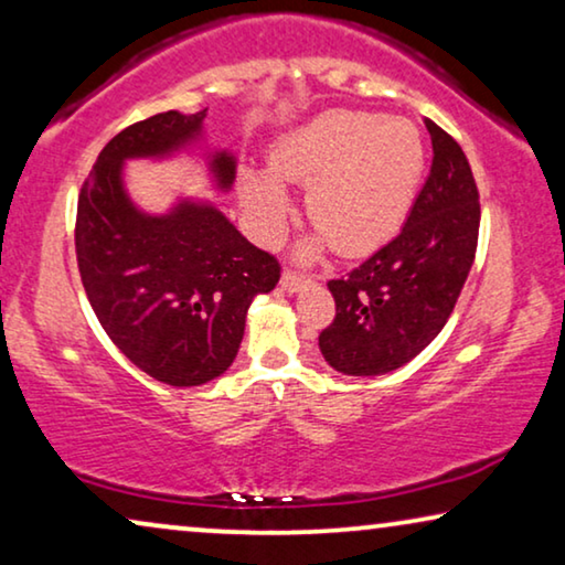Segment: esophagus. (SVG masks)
Listing matches in <instances>:
<instances>
[{
	"mask_svg": "<svg viewBox=\"0 0 565 565\" xmlns=\"http://www.w3.org/2000/svg\"><path fill=\"white\" fill-rule=\"evenodd\" d=\"M307 284H309L307 276H301L297 271H284L281 274V289L284 291H299L301 286H307Z\"/></svg>",
	"mask_w": 565,
	"mask_h": 565,
	"instance_id": "34e87169",
	"label": "esophagus"
}]
</instances>
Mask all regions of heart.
Instances as JSON below:
<instances>
[{"mask_svg": "<svg viewBox=\"0 0 565 565\" xmlns=\"http://www.w3.org/2000/svg\"><path fill=\"white\" fill-rule=\"evenodd\" d=\"M425 171L423 135L409 120L332 109L279 142L271 177L248 173L243 200L260 241L281 235L289 196L307 186V220L340 256L384 245L407 217Z\"/></svg>", "mask_w": 565, "mask_h": 565, "instance_id": "b5f03b06", "label": "heart"}]
</instances>
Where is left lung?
Masks as SVG:
<instances>
[{
    "instance_id": "1",
    "label": "left lung",
    "mask_w": 565,
    "mask_h": 565,
    "mask_svg": "<svg viewBox=\"0 0 565 565\" xmlns=\"http://www.w3.org/2000/svg\"><path fill=\"white\" fill-rule=\"evenodd\" d=\"M433 169L402 233L351 274L328 281L335 317L320 332L332 369L379 376L399 369L438 338L471 271L481 204L471 166L433 120Z\"/></svg>"
}]
</instances>
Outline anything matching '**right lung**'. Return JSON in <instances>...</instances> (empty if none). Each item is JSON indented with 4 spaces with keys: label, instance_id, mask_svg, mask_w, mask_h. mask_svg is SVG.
<instances>
[{
    "label": "right lung",
    "instance_id": "right-lung-1",
    "mask_svg": "<svg viewBox=\"0 0 565 565\" xmlns=\"http://www.w3.org/2000/svg\"><path fill=\"white\" fill-rule=\"evenodd\" d=\"M196 115L161 113L102 148L76 206V260L89 305L109 340L140 371L171 386H196L227 371L256 294L271 291L281 264L245 241L214 206L181 204L169 217H146L127 202L125 158L161 156L200 132ZM220 186L235 161H212Z\"/></svg>",
    "mask_w": 565,
    "mask_h": 565
}]
</instances>
